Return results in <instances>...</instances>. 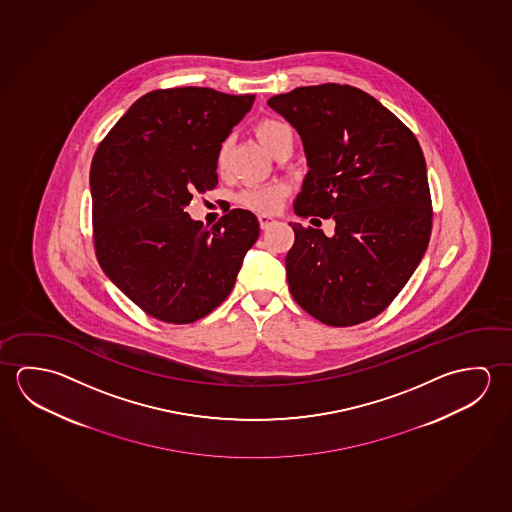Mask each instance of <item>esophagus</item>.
<instances>
[{
    "label": "esophagus",
    "mask_w": 512,
    "mask_h": 512,
    "mask_svg": "<svg viewBox=\"0 0 512 512\" xmlns=\"http://www.w3.org/2000/svg\"><path fill=\"white\" fill-rule=\"evenodd\" d=\"M259 223L262 230H268V228L273 227V225H277V219L262 214V216H259Z\"/></svg>",
    "instance_id": "esophagus-1"
}]
</instances>
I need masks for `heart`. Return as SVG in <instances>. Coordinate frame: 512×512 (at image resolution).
<instances>
[{
    "label": "heart",
    "mask_w": 512,
    "mask_h": 512,
    "mask_svg": "<svg viewBox=\"0 0 512 512\" xmlns=\"http://www.w3.org/2000/svg\"><path fill=\"white\" fill-rule=\"evenodd\" d=\"M255 134L269 153L277 150L278 144L282 143L285 137L293 135L289 126L280 123L277 119L259 121L255 126ZM228 153H230V143L225 141L216 153V166L219 171L227 168ZM285 193H287V187L284 184L260 185V187L244 189L243 193L237 196V202L243 205L244 209L253 210L257 214H271L280 205Z\"/></svg>",
    "instance_id": "heart-1"
}]
</instances>
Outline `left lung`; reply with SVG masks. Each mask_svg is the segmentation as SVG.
Wrapping results in <instances>:
<instances>
[{"mask_svg": "<svg viewBox=\"0 0 512 512\" xmlns=\"http://www.w3.org/2000/svg\"><path fill=\"white\" fill-rule=\"evenodd\" d=\"M268 105L298 132L309 166L294 212L336 221L330 237L293 223L289 291L330 327L375 318L407 284L430 239L427 164L416 137L352 85L298 87Z\"/></svg>", "mask_w": 512, "mask_h": 512, "instance_id": "1", "label": "left lung"}]
</instances>
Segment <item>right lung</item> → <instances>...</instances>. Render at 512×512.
Masks as SVG:
<instances>
[{
  "label": "right lung",
  "instance_id": "right-lung-1",
  "mask_svg": "<svg viewBox=\"0 0 512 512\" xmlns=\"http://www.w3.org/2000/svg\"><path fill=\"white\" fill-rule=\"evenodd\" d=\"M253 101L207 87L153 91L94 153L96 257L153 318L184 325L207 316L232 291L259 237L250 210H230L210 230L185 212L193 194L218 184L216 153Z\"/></svg>",
  "mask_w": 512,
  "mask_h": 512
}]
</instances>
